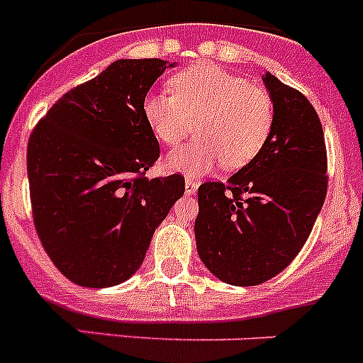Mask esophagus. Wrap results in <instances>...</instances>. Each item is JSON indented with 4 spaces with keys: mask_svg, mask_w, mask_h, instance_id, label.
<instances>
[{
    "mask_svg": "<svg viewBox=\"0 0 363 363\" xmlns=\"http://www.w3.org/2000/svg\"><path fill=\"white\" fill-rule=\"evenodd\" d=\"M198 182H196V179H192V178H187L185 179V192H187V194H194L196 191H198Z\"/></svg>",
    "mask_w": 363,
    "mask_h": 363,
    "instance_id": "1",
    "label": "esophagus"
}]
</instances>
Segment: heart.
I'll use <instances>...</instances> for the list:
<instances>
[{"instance_id":"b5f03b06","label":"heart","mask_w":363,"mask_h":363,"mask_svg":"<svg viewBox=\"0 0 363 363\" xmlns=\"http://www.w3.org/2000/svg\"><path fill=\"white\" fill-rule=\"evenodd\" d=\"M172 95L151 93L144 116L162 144L198 136L165 158L169 171L201 176L219 164L228 171L248 165L264 147L274 122V104L264 88L216 65H198L169 81Z\"/></svg>"}]
</instances>
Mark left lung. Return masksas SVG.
<instances>
[{
  "label": "left lung",
  "instance_id": "left-lung-1",
  "mask_svg": "<svg viewBox=\"0 0 363 363\" xmlns=\"http://www.w3.org/2000/svg\"><path fill=\"white\" fill-rule=\"evenodd\" d=\"M274 104L264 147L227 184L199 185V259L219 279L255 286L281 274L310 238L328 192L320 118L310 101L262 75Z\"/></svg>",
  "mask_w": 363,
  "mask_h": 363
}]
</instances>
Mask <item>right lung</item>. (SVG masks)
I'll list each match as a JSON object with an SVG mask.
<instances>
[{"mask_svg": "<svg viewBox=\"0 0 363 363\" xmlns=\"http://www.w3.org/2000/svg\"><path fill=\"white\" fill-rule=\"evenodd\" d=\"M176 62L118 59L65 93L28 140L34 225L52 262L86 288L128 281L185 192L184 176L145 178L160 145L144 99Z\"/></svg>", "mask_w": 363, "mask_h": 363, "instance_id": "add662e5", "label": "right lung"}]
</instances>
